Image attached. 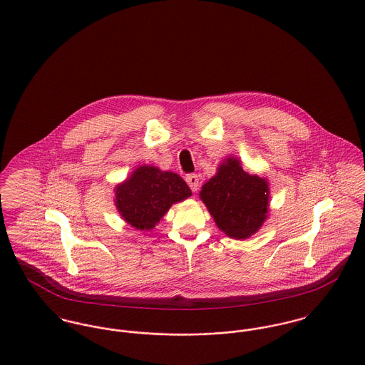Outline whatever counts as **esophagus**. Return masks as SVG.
Wrapping results in <instances>:
<instances>
[{"label": "esophagus", "instance_id": "esophagus-1", "mask_svg": "<svg viewBox=\"0 0 365 365\" xmlns=\"http://www.w3.org/2000/svg\"><path fill=\"white\" fill-rule=\"evenodd\" d=\"M185 181L187 184L190 185V188L192 190V192H197L198 191V185H200V178L197 174H188L185 177Z\"/></svg>", "mask_w": 365, "mask_h": 365}]
</instances>
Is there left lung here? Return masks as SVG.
<instances>
[{
	"mask_svg": "<svg viewBox=\"0 0 365 365\" xmlns=\"http://www.w3.org/2000/svg\"><path fill=\"white\" fill-rule=\"evenodd\" d=\"M269 188L265 178L246 173L240 161L227 157L202 185L200 198L216 226L232 239H247L267 219Z\"/></svg>",
	"mask_w": 365,
	"mask_h": 365,
	"instance_id": "obj_1",
	"label": "left lung"
}]
</instances>
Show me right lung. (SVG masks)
<instances>
[{
	"mask_svg": "<svg viewBox=\"0 0 365 365\" xmlns=\"http://www.w3.org/2000/svg\"><path fill=\"white\" fill-rule=\"evenodd\" d=\"M115 205L123 220L139 230H150L175 202L191 197L187 182L175 173L140 165L115 188Z\"/></svg>",
	"mask_w": 365,
	"mask_h": 365,
	"instance_id": "right-lung-1",
	"label": "right lung"
}]
</instances>
